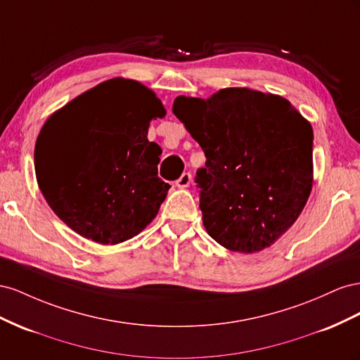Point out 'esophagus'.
<instances>
[{
	"label": "esophagus",
	"mask_w": 360,
	"mask_h": 360,
	"mask_svg": "<svg viewBox=\"0 0 360 360\" xmlns=\"http://www.w3.org/2000/svg\"><path fill=\"white\" fill-rule=\"evenodd\" d=\"M191 182V174L190 173H182L181 178L176 181V187L179 188H187Z\"/></svg>",
	"instance_id": "esophagus-1"
}]
</instances>
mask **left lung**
I'll use <instances>...</instances> for the list:
<instances>
[{
    "mask_svg": "<svg viewBox=\"0 0 360 360\" xmlns=\"http://www.w3.org/2000/svg\"><path fill=\"white\" fill-rule=\"evenodd\" d=\"M172 110L207 157L196 182L210 237L240 253L270 248L309 199L311 123L285 98L248 87L178 96Z\"/></svg>",
    "mask_w": 360,
    "mask_h": 360,
    "instance_id": "obj_1",
    "label": "left lung"
}]
</instances>
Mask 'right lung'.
I'll return each instance as SVG.
<instances>
[{
	"label": "right lung",
	"instance_id": "add662e5",
	"mask_svg": "<svg viewBox=\"0 0 360 360\" xmlns=\"http://www.w3.org/2000/svg\"><path fill=\"white\" fill-rule=\"evenodd\" d=\"M161 101L134 79L112 78L51 116L36 141L39 188L81 237L119 244L155 219L170 186L158 178L161 148L148 140Z\"/></svg>",
	"mask_w": 360,
	"mask_h": 360
}]
</instances>
